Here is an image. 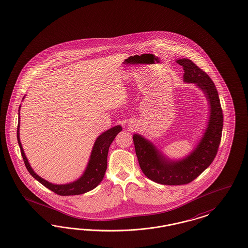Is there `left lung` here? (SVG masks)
Listing matches in <instances>:
<instances>
[{
    "mask_svg": "<svg viewBox=\"0 0 248 248\" xmlns=\"http://www.w3.org/2000/svg\"><path fill=\"white\" fill-rule=\"evenodd\" d=\"M176 62L184 69V82L193 83L203 92L210 114L203 136L193 150L180 159H171L143 136H133L137 159L143 173L149 180L163 185L188 184L200 176L217 154L223 124L219 95L212 78L191 60L180 59Z\"/></svg>",
    "mask_w": 248,
    "mask_h": 248,
    "instance_id": "left-lung-1",
    "label": "left lung"
}]
</instances>
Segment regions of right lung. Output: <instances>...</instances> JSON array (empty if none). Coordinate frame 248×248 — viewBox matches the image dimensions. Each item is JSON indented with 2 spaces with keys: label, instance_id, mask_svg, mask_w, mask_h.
<instances>
[{
  "label": "right lung",
  "instance_id": "right-lung-1",
  "mask_svg": "<svg viewBox=\"0 0 248 248\" xmlns=\"http://www.w3.org/2000/svg\"><path fill=\"white\" fill-rule=\"evenodd\" d=\"M25 99V97L23 98ZM20 108L18 110V126H17V141L21 154L23 156V159L25 161L26 169L28 172L34 177L35 180L39 181L42 185L47 188H49L53 192L61 195V196H69V195H79L88 192L92 189L96 188L101 181L103 180L105 171L107 170V155L109 147L111 145L112 141L114 140L117 134L122 131L121 125H116L114 127L103 132L102 135H100L95 140L91 156L89 159L88 165L86 167V170L83 174L78 178L77 180L67 183V184H54L47 180H44L40 176H38L31 168L30 164L28 162V159L24 152L23 146L20 141Z\"/></svg>",
  "mask_w": 248,
  "mask_h": 248
}]
</instances>
